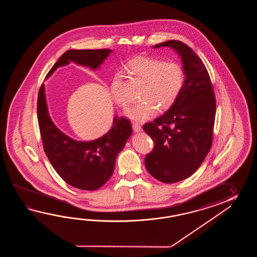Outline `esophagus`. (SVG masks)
Instances as JSON below:
<instances>
[{"label": "esophagus", "instance_id": "obj_1", "mask_svg": "<svg viewBox=\"0 0 257 257\" xmlns=\"http://www.w3.org/2000/svg\"><path fill=\"white\" fill-rule=\"evenodd\" d=\"M132 128H133V131H135V132H139V131H142V126H141L139 123H136V122L132 123Z\"/></svg>", "mask_w": 257, "mask_h": 257}]
</instances>
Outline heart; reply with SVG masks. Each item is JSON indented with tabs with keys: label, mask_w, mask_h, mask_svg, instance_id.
<instances>
[{
	"label": "heart",
	"mask_w": 257,
	"mask_h": 257,
	"mask_svg": "<svg viewBox=\"0 0 257 257\" xmlns=\"http://www.w3.org/2000/svg\"><path fill=\"white\" fill-rule=\"evenodd\" d=\"M131 71L144 82L141 102L126 110V115L132 120L145 121L161 110L169 109L180 94L186 80L185 69L181 63L164 61L150 57H138L128 62ZM111 94L116 104L125 107L127 98L122 91L119 74L111 82Z\"/></svg>",
	"instance_id": "heart-1"
}]
</instances>
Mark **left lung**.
Masks as SVG:
<instances>
[{
	"instance_id": "left-lung-1",
	"label": "left lung",
	"mask_w": 257,
	"mask_h": 257,
	"mask_svg": "<svg viewBox=\"0 0 257 257\" xmlns=\"http://www.w3.org/2000/svg\"><path fill=\"white\" fill-rule=\"evenodd\" d=\"M161 47H172L179 53L186 80L169 110L143 125L154 144L153 151L145 156V166L157 180L172 184L191 176L209 152L216 98L208 70L191 48L178 40L154 46Z\"/></svg>"
}]
</instances>
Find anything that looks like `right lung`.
<instances>
[{
	"instance_id": "1",
	"label": "right lung",
	"mask_w": 257,
	"mask_h": 257,
	"mask_svg": "<svg viewBox=\"0 0 257 257\" xmlns=\"http://www.w3.org/2000/svg\"><path fill=\"white\" fill-rule=\"evenodd\" d=\"M110 52L109 49L68 50L50 69L47 77L70 61L94 70ZM37 109L44 152L60 177L70 186L82 190H96L104 186L113 175L117 154L132 133L128 119L115 115L112 128L104 136L93 142H76L62 133L50 119L43 83L39 89Z\"/></svg>"
}]
</instances>
